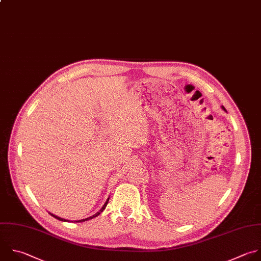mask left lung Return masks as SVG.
Returning <instances> with one entry per match:
<instances>
[{"label": "left lung", "mask_w": 261, "mask_h": 261, "mask_svg": "<svg viewBox=\"0 0 261 261\" xmlns=\"http://www.w3.org/2000/svg\"><path fill=\"white\" fill-rule=\"evenodd\" d=\"M222 109H223V110H224V111H225V109H224V108H223V107H222Z\"/></svg>", "instance_id": "8db88e82"}]
</instances>
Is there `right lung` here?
<instances>
[{
  "label": "right lung",
  "mask_w": 261,
  "mask_h": 261,
  "mask_svg": "<svg viewBox=\"0 0 261 261\" xmlns=\"http://www.w3.org/2000/svg\"><path fill=\"white\" fill-rule=\"evenodd\" d=\"M109 200H110V198L107 200V202H106V204L103 205V207L96 213V214H94V215H92V216H90V217H88V218H85V219H81V220H77L76 222H83V221H86V220H89V219H92V218H94V217H96V216H98L105 209H106V207H107V205H108V203H109ZM51 214V213H50ZM53 217H55L56 219H58V220H60V221H68V220H66V219H63V218H60V217H58V216H55V215H53V214H51Z\"/></svg>",
  "instance_id": "right-lung-1"
}]
</instances>
